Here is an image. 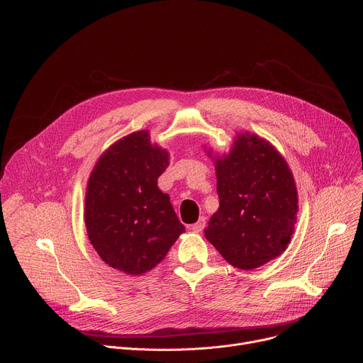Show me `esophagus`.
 <instances>
[{"mask_svg":"<svg viewBox=\"0 0 363 363\" xmlns=\"http://www.w3.org/2000/svg\"><path fill=\"white\" fill-rule=\"evenodd\" d=\"M203 228H205V217H201L195 224L191 225V230L194 233H201Z\"/></svg>","mask_w":363,"mask_h":363,"instance_id":"34e87169","label":"esophagus"}]
</instances>
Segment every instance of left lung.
Instances as JSON below:
<instances>
[{
	"label": "left lung",
	"mask_w": 363,
	"mask_h": 363,
	"mask_svg": "<svg viewBox=\"0 0 363 363\" xmlns=\"http://www.w3.org/2000/svg\"><path fill=\"white\" fill-rule=\"evenodd\" d=\"M220 208L205 237L242 270L280 255L294 231L297 191L281 155L264 139L242 133L228 157L217 160Z\"/></svg>",
	"instance_id": "left-lung-1"
}]
</instances>
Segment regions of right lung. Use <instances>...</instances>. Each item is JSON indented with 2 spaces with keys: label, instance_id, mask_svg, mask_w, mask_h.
Returning a JSON list of instances; mask_svg holds the SVG:
<instances>
[{
  "label": "right lung",
  "instance_id": "right-lung-1",
  "mask_svg": "<svg viewBox=\"0 0 363 363\" xmlns=\"http://www.w3.org/2000/svg\"><path fill=\"white\" fill-rule=\"evenodd\" d=\"M168 153L152 146L147 132L112 145L97 161L86 194L89 240L101 260L139 276L161 263L185 227L158 178Z\"/></svg>",
  "mask_w": 363,
  "mask_h": 363
}]
</instances>
